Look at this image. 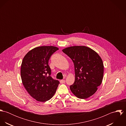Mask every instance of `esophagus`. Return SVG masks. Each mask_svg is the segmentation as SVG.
<instances>
[{
  "instance_id": "obj_1",
  "label": "esophagus",
  "mask_w": 126,
  "mask_h": 126,
  "mask_svg": "<svg viewBox=\"0 0 126 126\" xmlns=\"http://www.w3.org/2000/svg\"><path fill=\"white\" fill-rule=\"evenodd\" d=\"M65 81L64 80H60V83H61V84H63V83H65Z\"/></svg>"
}]
</instances>
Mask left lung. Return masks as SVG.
Listing matches in <instances>:
<instances>
[{
  "mask_svg": "<svg viewBox=\"0 0 126 126\" xmlns=\"http://www.w3.org/2000/svg\"><path fill=\"white\" fill-rule=\"evenodd\" d=\"M74 64L75 81L70 86L78 98L86 99L93 95L101 84L104 73L103 61L94 50L84 46H75L63 49Z\"/></svg>",
  "mask_w": 126,
  "mask_h": 126,
  "instance_id": "1",
  "label": "left lung"
}]
</instances>
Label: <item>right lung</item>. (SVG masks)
Instances as JSON below:
<instances>
[{
	"instance_id": "obj_1",
	"label": "right lung",
	"mask_w": 126,
	"mask_h": 126,
	"mask_svg": "<svg viewBox=\"0 0 126 126\" xmlns=\"http://www.w3.org/2000/svg\"><path fill=\"white\" fill-rule=\"evenodd\" d=\"M59 48L54 46H41L29 51L21 65L22 83L28 93L39 102H46L54 95L59 81L50 76L48 61Z\"/></svg>"
}]
</instances>
